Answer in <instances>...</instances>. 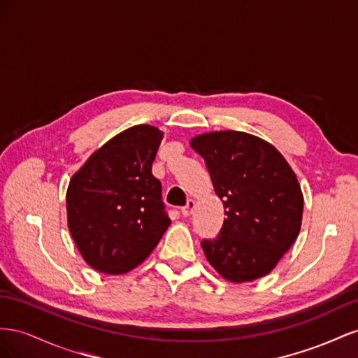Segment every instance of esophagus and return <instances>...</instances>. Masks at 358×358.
<instances>
[{
  "label": "esophagus",
  "instance_id": "1",
  "mask_svg": "<svg viewBox=\"0 0 358 358\" xmlns=\"http://www.w3.org/2000/svg\"><path fill=\"white\" fill-rule=\"evenodd\" d=\"M193 210H195V201H193V199H189V201H187V203H186V206L181 208L182 216H185V217H189L190 214L193 213Z\"/></svg>",
  "mask_w": 358,
  "mask_h": 358
}]
</instances>
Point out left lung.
<instances>
[{"instance_id":"obj_1","label":"left lung","mask_w":358,"mask_h":358,"mask_svg":"<svg viewBox=\"0 0 358 358\" xmlns=\"http://www.w3.org/2000/svg\"><path fill=\"white\" fill-rule=\"evenodd\" d=\"M206 160L227 219L219 236L203 240L211 267L231 283L267 275L297 240L303 192L282 152L246 131L220 130L193 136Z\"/></svg>"}]
</instances>
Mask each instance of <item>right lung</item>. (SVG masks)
<instances>
[{
    "label": "right lung",
    "instance_id": "obj_1",
    "mask_svg": "<svg viewBox=\"0 0 358 358\" xmlns=\"http://www.w3.org/2000/svg\"><path fill=\"white\" fill-rule=\"evenodd\" d=\"M163 131L139 124L97 148L70 178L67 227L96 271L126 274L144 262L171 224L151 173Z\"/></svg>",
    "mask_w": 358,
    "mask_h": 358
}]
</instances>
